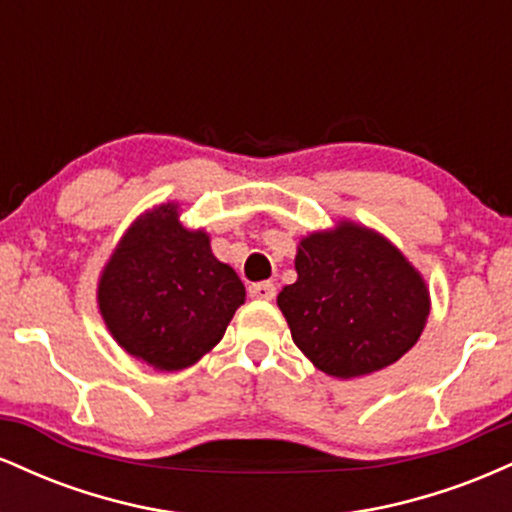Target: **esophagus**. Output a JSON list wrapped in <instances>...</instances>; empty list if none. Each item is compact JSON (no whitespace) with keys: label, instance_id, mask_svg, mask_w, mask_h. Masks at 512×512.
I'll return each mask as SVG.
<instances>
[{"label":"esophagus","instance_id":"obj_1","mask_svg":"<svg viewBox=\"0 0 512 512\" xmlns=\"http://www.w3.org/2000/svg\"><path fill=\"white\" fill-rule=\"evenodd\" d=\"M248 293L250 298H255V301H272L276 296V286L269 284V281H260V284H252Z\"/></svg>","mask_w":512,"mask_h":512}]
</instances>
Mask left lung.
Returning a JSON list of instances; mask_svg holds the SVG:
<instances>
[{
  "mask_svg": "<svg viewBox=\"0 0 512 512\" xmlns=\"http://www.w3.org/2000/svg\"><path fill=\"white\" fill-rule=\"evenodd\" d=\"M296 284L276 303L291 337L317 368L356 378L390 366L421 337L428 291L419 272L385 238L342 223L303 238Z\"/></svg>",
  "mask_w": 512,
  "mask_h": 512,
  "instance_id": "1",
  "label": "left lung"
}]
</instances>
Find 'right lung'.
Returning a JSON list of instances; mask_svg holds the SVG:
<instances>
[{
	"label": "right lung",
	"instance_id": "1",
	"mask_svg": "<svg viewBox=\"0 0 512 512\" xmlns=\"http://www.w3.org/2000/svg\"><path fill=\"white\" fill-rule=\"evenodd\" d=\"M243 301L238 274L211 255L207 233L180 226L170 204L129 228L98 286L117 344L158 370L207 354Z\"/></svg>",
	"mask_w": 512,
	"mask_h": 512
}]
</instances>
